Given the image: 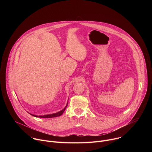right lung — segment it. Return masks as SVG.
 Instances as JSON below:
<instances>
[{
  "label": "right lung",
  "instance_id": "obj_1",
  "mask_svg": "<svg viewBox=\"0 0 152 152\" xmlns=\"http://www.w3.org/2000/svg\"><path fill=\"white\" fill-rule=\"evenodd\" d=\"M67 106V104L66 105V106L65 107V108L64 110H62V111L57 113H55V114H49V115H39V116H37V115H32L34 117H39V118H52V117H59L60 115H61L62 114V113H64V111H65V110H66V107Z\"/></svg>",
  "mask_w": 152,
  "mask_h": 152
}]
</instances>
